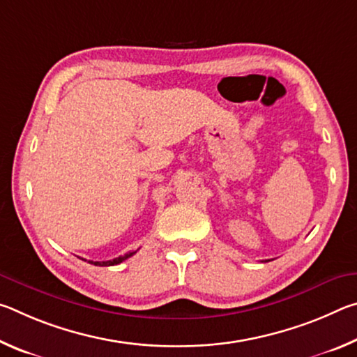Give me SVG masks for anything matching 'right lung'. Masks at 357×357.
I'll return each mask as SVG.
<instances>
[{
	"label": "right lung",
	"mask_w": 357,
	"mask_h": 357,
	"mask_svg": "<svg viewBox=\"0 0 357 357\" xmlns=\"http://www.w3.org/2000/svg\"><path fill=\"white\" fill-rule=\"evenodd\" d=\"M135 252H137V250H135ZM135 252H129V253H126L124 257H118V258H114V259H108V261H88V263H91V264H94V266H114V264L123 263L124 259H128L129 257L134 255Z\"/></svg>",
	"instance_id": "obj_1"
}]
</instances>
